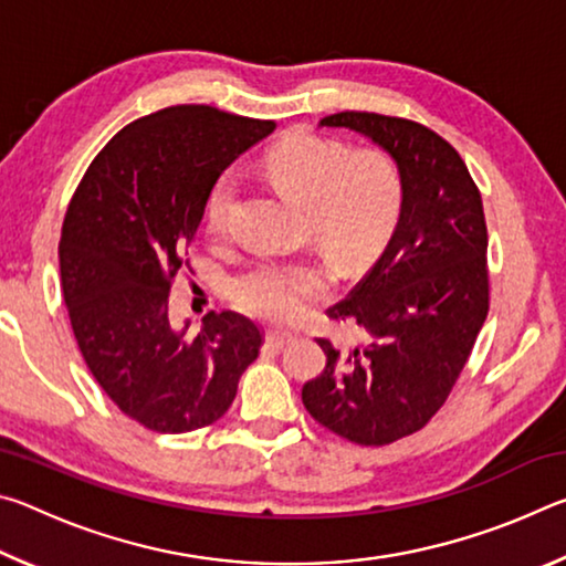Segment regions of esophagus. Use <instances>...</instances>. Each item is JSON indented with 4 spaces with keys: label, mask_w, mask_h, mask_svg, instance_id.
Wrapping results in <instances>:
<instances>
[{
    "label": "esophagus",
    "mask_w": 566,
    "mask_h": 566,
    "mask_svg": "<svg viewBox=\"0 0 566 566\" xmlns=\"http://www.w3.org/2000/svg\"><path fill=\"white\" fill-rule=\"evenodd\" d=\"M290 342H294V334H290V332H276V329L266 332V344H270L272 349H282Z\"/></svg>",
    "instance_id": "34e87169"
}]
</instances>
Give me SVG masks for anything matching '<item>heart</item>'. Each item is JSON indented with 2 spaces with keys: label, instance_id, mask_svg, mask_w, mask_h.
Returning <instances> with one entry per match:
<instances>
[{
  "label": "heart",
  "instance_id": "heart-1",
  "mask_svg": "<svg viewBox=\"0 0 566 566\" xmlns=\"http://www.w3.org/2000/svg\"><path fill=\"white\" fill-rule=\"evenodd\" d=\"M272 179L306 205L312 232L344 266L367 262L395 229L405 177L381 149L349 151L337 139L294 134L266 157ZM239 197L237 169H224L207 191L205 214L214 234H224ZM332 270L319 260H262L239 272L229 294L256 319L292 324L306 306L332 292Z\"/></svg>",
  "mask_w": 566,
  "mask_h": 566
}]
</instances>
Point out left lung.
I'll list each match as a JSON object with an SVG mask.
<instances>
[{
    "mask_svg": "<svg viewBox=\"0 0 566 566\" xmlns=\"http://www.w3.org/2000/svg\"><path fill=\"white\" fill-rule=\"evenodd\" d=\"M322 127H349L385 147L405 177V202L377 264L327 310L364 342L319 337L327 364L302 401L347 442L385 447L444 407L490 312L482 195L459 151L415 119L339 112Z\"/></svg>",
    "mask_w": 566,
    "mask_h": 566,
    "instance_id": "obj_1",
    "label": "left lung"
}]
</instances>
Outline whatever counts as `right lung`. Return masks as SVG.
I'll use <instances>...</instances> for the list:
<instances>
[{
	"mask_svg": "<svg viewBox=\"0 0 566 566\" xmlns=\"http://www.w3.org/2000/svg\"><path fill=\"white\" fill-rule=\"evenodd\" d=\"M274 127L209 104L151 112L102 147L66 207L60 272L76 347L114 405L151 432L214 424L260 357L264 329L237 312H209L187 339L171 327L169 292L191 272L212 181Z\"/></svg>",
	"mask_w": 566,
	"mask_h": 566,
	"instance_id": "add662e5",
	"label": "right lung"
}]
</instances>
